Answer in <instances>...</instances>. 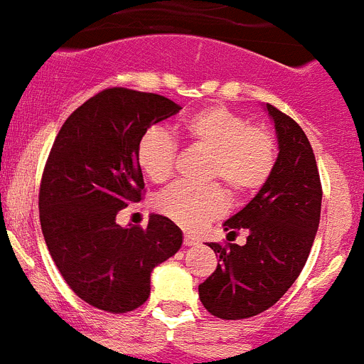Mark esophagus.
Here are the masks:
<instances>
[{
    "mask_svg": "<svg viewBox=\"0 0 364 364\" xmlns=\"http://www.w3.org/2000/svg\"><path fill=\"white\" fill-rule=\"evenodd\" d=\"M183 243H185V247H196V245L199 243L198 237H194V235H185V239H183Z\"/></svg>",
    "mask_w": 364,
    "mask_h": 364,
    "instance_id": "esophagus-1",
    "label": "esophagus"
}]
</instances>
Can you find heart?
I'll list each match as a JSON object with an SVG mask.
<instances>
[{"label": "heart", "mask_w": 364, "mask_h": 364, "mask_svg": "<svg viewBox=\"0 0 364 364\" xmlns=\"http://www.w3.org/2000/svg\"><path fill=\"white\" fill-rule=\"evenodd\" d=\"M181 134L192 149L208 156L205 181H221L234 198L255 194L276 166V141L264 129L250 127L247 117L225 107H206L181 123ZM137 165L154 183L170 178L176 163L174 139L161 129L139 137ZM159 214L188 230H199L221 218L227 201L218 185H174L156 199Z\"/></svg>", "instance_id": "b5f03b06"}]
</instances>
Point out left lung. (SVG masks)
I'll return each instance as SVG.
<instances>
[{
  "instance_id": "left-lung-1",
  "label": "left lung",
  "mask_w": 364,
  "mask_h": 364,
  "mask_svg": "<svg viewBox=\"0 0 364 364\" xmlns=\"http://www.w3.org/2000/svg\"><path fill=\"white\" fill-rule=\"evenodd\" d=\"M277 137V159L267 185L243 210L223 223L228 234L245 228L243 247H208L219 255L215 272L199 284L212 316L247 319L276 304L303 270L321 218V190L309 137L292 117L264 105Z\"/></svg>"
}]
</instances>
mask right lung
Listing matches in <instances>:
<instances>
[{
  "label": "right lung",
  "instance_id": "1",
  "mask_svg": "<svg viewBox=\"0 0 364 364\" xmlns=\"http://www.w3.org/2000/svg\"><path fill=\"white\" fill-rule=\"evenodd\" d=\"M179 110L158 94L107 88L68 116L52 145L39 188L41 230L63 279L96 309L141 306L154 268L181 248V228L165 215L150 214L146 228L116 221L141 201L139 137Z\"/></svg>",
  "mask_w": 364,
  "mask_h": 364
}]
</instances>
